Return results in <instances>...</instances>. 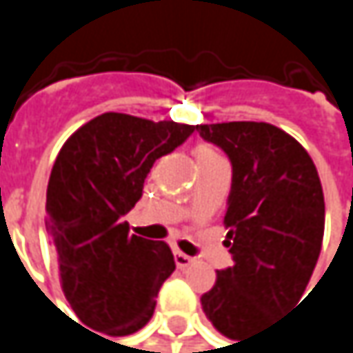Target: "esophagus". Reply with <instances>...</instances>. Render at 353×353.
<instances>
[{
    "instance_id": "esophagus-1",
    "label": "esophagus",
    "mask_w": 353,
    "mask_h": 353,
    "mask_svg": "<svg viewBox=\"0 0 353 353\" xmlns=\"http://www.w3.org/2000/svg\"><path fill=\"white\" fill-rule=\"evenodd\" d=\"M174 259H176V265L177 268H190L192 263H194V259L190 257V255H185V253H181V251H176L174 253Z\"/></svg>"
}]
</instances>
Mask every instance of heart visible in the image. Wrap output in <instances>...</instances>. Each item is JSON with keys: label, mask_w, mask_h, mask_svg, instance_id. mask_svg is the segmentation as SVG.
I'll return each instance as SVG.
<instances>
[{"label": "heart", "mask_w": 353, "mask_h": 353, "mask_svg": "<svg viewBox=\"0 0 353 353\" xmlns=\"http://www.w3.org/2000/svg\"><path fill=\"white\" fill-rule=\"evenodd\" d=\"M210 155H219L212 147H208V145H200V147H196V159L200 161V159H204V157H210Z\"/></svg>", "instance_id": "b5f03b06"}]
</instances>
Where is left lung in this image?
<instances>
[{"label": "left lung", "instance_id": "8db88e82", "mask_svg": "<svg viewBox=\"0 0 353 353\" xmlns=\"http://www.w3.org/2000/svg\"><path fill=\"white\" fill-rule=\"evenodd\" d=\"M233 165L225 245L233 265L216 272L202 311L229 339H243L299 303L317 265L325 200L305 147L268 122L198 124Z\"/></svg>", "mask_w": 353, "mask_h": 353}]
</instances>
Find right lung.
Instances as JSON below:
<instances>
[{
	"instance_id": "add662e5",
	"label": "right lung",
	"mask_w": 353,
	"mask_h": 353,
	"mask_svg": "<svg viewBox=\"0 0 353 353\" xmlns=\"http://www.w3.org/2000/svg\"><path fill=\"white\" fill-rule=\"evenodd\" d=\"M194 126L106 112L61 147L46 188V227L61 288L81 323L120 337L145 327L176 270L168 243L128 233L153 163Z\"/></svg>"
}]
</instances>
